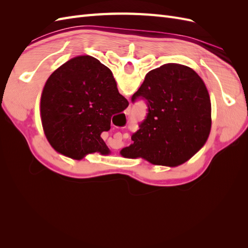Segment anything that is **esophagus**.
Listing matches in <instances>:
<instances>
[{"label":"esophagus","mask_w":248,"mask_h":248,"mask_svg":"<svg viewBox=\"0 0 248 248\" xmlns=\"http://www.w3.org/2000/svg\"><path fill=\"white\" fill-rule=\"evenodd\" d=\"M125 115H126V116H129V115H130V108H127V109L125 110Z\"/></svg>","instance_id":"obj_1"}]
</instances>
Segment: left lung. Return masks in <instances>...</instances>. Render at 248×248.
<instances>
[{
  "label": "left lung",
  "instance_id": "1",
  "mask_svg": "<svg viewBox=\"0 0 248 248\" xmlns=\"http://www.w3.org/2000/svg\"><path fill=\"white\" fill-rule=\"evenodd\" d=\"M145 100L148 114L121 154L177 167L205 145L211 129V102L204 81L191 68L169 63L147 73L131 101Z\"/></svg>",
  "mask_w": 248,
  "mask_h": 248
}]
</instances>
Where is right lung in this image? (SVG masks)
I'll return each instance as SVG.
<instances>
[{"label": "right lung", "mask_w": 248, "mask_h": 248, "mask_svg": "<svg viewBox=\"0 0 248 248\" xmlns=\"http://www.w3.org/2000/svg\"><path fill=\"white\" fill-rule=\"evenodd\" d=\"M128 104L106 65L93 57L79 56L52 72L43 88V130L51 147L70 158L108 154L101 133L110 129L112 115Z\"/></svg>", "instance_id": "obj_1"}]
</instances>
